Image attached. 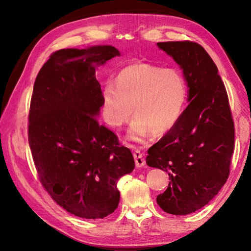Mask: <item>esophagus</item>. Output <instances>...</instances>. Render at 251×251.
<instances>
[{"label": "esophagus", "instance_id": "1", "mask_svg": "<svg viewBox=\"0 0 251 251\" xmlns=\"http://www.w3.org/2000/svg\"><path fill=\"white\" fill-rule=\"evenodd\" d=\"M134 157H135V163L138 168H141L146 165V159L143 157V154L139 150H135L134 152Z\"/></svg>", "mask_w": 251, "mask_h": 251}]
</instances>
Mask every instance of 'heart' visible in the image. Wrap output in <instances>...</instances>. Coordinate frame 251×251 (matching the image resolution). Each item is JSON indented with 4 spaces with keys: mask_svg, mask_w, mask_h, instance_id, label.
<instances>
[{
    "mask_svg": "<svg viewBox=\"0 0 251 251\" xmlns=\"http://www.w3.org/2000/svg\"><path fill=\"white\" fill-rule=\"evenodd\" d=\"M114 84L105 85L102 93L103 119L121 127L132 116L127 138L142 141L150 132L167 134L178 124L188 98V84L177 69L137 62L117 73Z\"/></svg>",
    "mask_w": 251,
    "mask_h": 251,
    "instance_id": "heart-1",
    "label": "heart"
}]
</instances>
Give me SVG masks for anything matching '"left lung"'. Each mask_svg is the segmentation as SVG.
I'll return each mask as SVG.
<instances>
[{"mask_svg":"<svg viewBox=\"0 0 251 251\" xmlns=\"http://www.w3.org/2000/svg\"><path fill=\"white\" fill-rule=\"evenodd\" d=\"M183 70L189 105L178 124L148 150V166L168 173L169 184L156 201L184 216L218 194L230 175L235 129L225 84L214 60L195 42L157 43Z\"/></svg>","mask_w":251,"mask_h":251,"instance_id":"1","label":"left lung"}]
</instances>
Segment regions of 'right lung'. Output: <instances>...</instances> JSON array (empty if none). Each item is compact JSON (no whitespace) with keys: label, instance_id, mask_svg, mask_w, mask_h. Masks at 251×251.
I'll use <instances>...</instances> for the list:
<instances>
[{"label":"right lung","instance_id":"1","mask_svg":"<svg viewBox=\"0 0 251 251\" xmlns=\"http://www.w3.org/2000/svg\"><path fill=\"white\" fill-rule=\"evenodd\" d=\"M115 56L110 45L52 52L31 97L28 139L41 183L63 209L85 219L116 209L117 181L135 168L129 149L96 117L102 106L96 67Z\"/></svg>","mask_w":251,"mask_h":251}]
</instances>
